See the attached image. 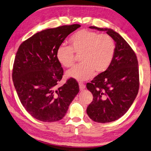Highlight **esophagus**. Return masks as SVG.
I'll use <instances>...</instances> for the list:
<instances>
[{"label":"esophagus","instance_id":"34e87169","mask_svg":"<svg viewBox=\"0 0 151 151\" xmlns=\"http://www.w3.org/2000/svg\"><path fill=\"white\" fill-rule=\"evenodd\" d=\"M79 87H80V89L82 91L83 89H84L86 88V86L85 84L83 83L82 82H79Z\"/></svg>","mask_w":151,"mask_h":151}]
</instances>
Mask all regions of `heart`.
<instances>
[{
    "mask_svg": "<svg viewBox=\"0 0 151 151\" xmlns=\"http://www.w3.org/2000/svg\"><path fill=\"white\" fill-rule=\"evenodd\" d=\"M70 45H60L56 57L63 66L69 68L75 61V53L80 54L82 62L66 72V75L78 81L91 78L94 71L104 72L111 64L115 54V43L109 35L89 30H81L70 38Z\"/></svg>",
    "mask_w": 151,
    "mask_h": 151,
    "instance_id": "b5f03b06",
    "label": "heart"
}]
</instances>
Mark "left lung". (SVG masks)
Listing matches in <instances>:
<instances>
[{
  "label": "left lung",
  "instance_id": "1",
  "mask_svg": "<svg viewBox=\"0 0 151 151\" xmlns=\"http://www.w3.org/2000/svg\"><path fill=\"white\" fill-rule=\"evenodd\" d=\"M89 28L106 31L115 42V54L109 67L87 83V89L93 96L87 108V114L98 123H107L127 113L137 96L139 85L138 60L120 34L108 28Z\"/></svg>",
  "mask_w": 151,
  "mask_h": 151
}]
</instances>
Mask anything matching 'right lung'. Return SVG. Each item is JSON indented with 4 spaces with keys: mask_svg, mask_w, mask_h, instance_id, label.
Listing matches in <instances>:
<instances>
[{
    "mask_svg": "<svg viewBox=\"0 0 151 151\" xmlns=\"http://www.w3.org/2000/svg\"><path fill=\"white\" fill-rule=\"evenodd\" d=\"M80 24L47 29L20 44L14 61L12 78L23 107L37 120L58 121L79 92L78 83L69 78L61 87L64 70L56 57L60 45Z\"/></svg>",
    "mask_w": 151,
    "mask_h": 151,
    "instance_id": "add662e5",
    "label": "right lung"
}]
</instances>
